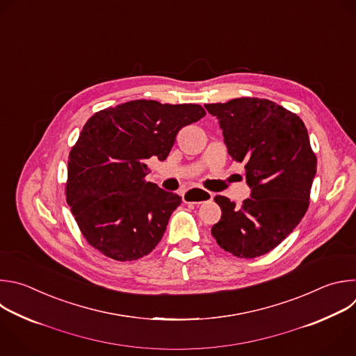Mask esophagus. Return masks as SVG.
Masks as SVG:
<instances>
[{
	"label": "esophagus",
	"mask_w": 356,
	"mask_h": 356,
	"mask_svg": "<svg viewBox=\"0 0 356 356\" xmlns=\"http://www.w3.org/2000/svg\"><path fill=\"white\" fill-rule=\"evenodd\" d=\"M184 202L186 203H202L213 199V193L200 188H191L182 195Z\"/></svg>",
	"instance_id": "34e87169"
}]
</instances>
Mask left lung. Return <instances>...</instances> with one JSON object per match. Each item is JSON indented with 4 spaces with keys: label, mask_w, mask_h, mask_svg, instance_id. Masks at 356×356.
<instances>
[{
    "label": "left lung",
    "mask_w": 356,
    "mask_h": 356,
    "mask_svg": "<svg viewBox=\"0 0 356 356\" xmlns=\"http://www.w3.org/2000/svg\"><path fill=\"white\" fill-rule=\"evenodd\" d=\"M204 108L218 118L229 154L245 163L251 189L241 207L215 196L222 218L211 234L234 257L257 258L285 240L309 207L317 159L307 129L298 115L269 99L237 98Z\"/></svg>",
    "instance_id": "1"
}]
</instances>
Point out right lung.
I'll use <instances>...</instances> for the list:
<instances>
[{
    "mask_svg": "<svg viewBox=\"0 0 356 356\" xmlns=\"http://www.w3.org/2000/svg\"><path fill=\"white\" fill-rule=\"evenodd\" d=\"M206 115L200 105L137 99L97 112L68 156L65 199L86 240L116 261L150 254L181 196L145 179L178 131Z\"/></svg>",
    "mask_w": 356,
    "mask_h": 356,
    "instance_id": "obj_1",
    "label": "right lung"
}]
</instances>
